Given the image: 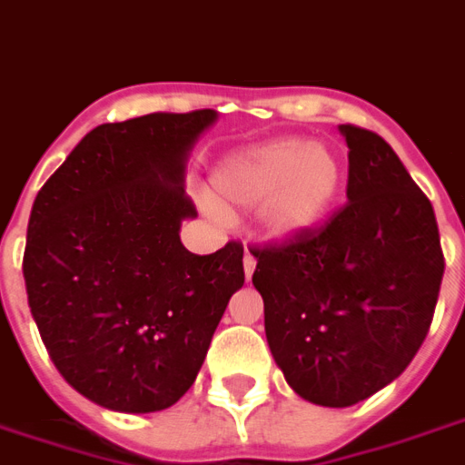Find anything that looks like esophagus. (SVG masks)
Instances as JSON below:
<instances>
[{
    "label": "esophagus",
    "mask_w": 465,
    "mask_h": 465,
    "mask_svg": "<svg viewBox=\"0 0 465 465\" xmlns=\"http://www.w3.org/2000/svg\"><path fill=\"white\" fill-rule=\"evenodd\" d=\"M253 271H256V259L246 251V253H243V273H246V278H251L253 276Z\"/></svg>",
    "instance_id": "esophagus-1"
}]
</instances>
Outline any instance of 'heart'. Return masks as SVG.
Here are the masks:
<instances>
[{
  "instance_id": "heart-1",
  "label": "heart",
  "mask_w": 465,
  "mask_h": 465,
  "mask_svg": "<svg viewBox=\"0 0 465 465\" xmlns=\"http://www.w3.org/2000/svg\"><path fill=\"white\" fill-rule=\"evenodd\" d=\"M342 182L338 154L322 143L273 140L223 157L212 192L223 206H259L266 236L285 242L318 226Z\"/></svg>"
}]
</instances>
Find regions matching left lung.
<instances>
[{"instance_id": "1", "label": "left lung", "mask_w": 465, "mask_h": 465, "mask_svg": "<svg viewBox=\"0 0 465 465\" xmlns=\"http://www.w3.org/2000/svg\"><path fill=\"white\" fill-rule=\"evenodd\" d=\"M347 204L311 232L251 249L271 355L295 394L352 407L404 372L443 278L434 206L372 130L340 125Z\"/></svg>"}]
</instances>
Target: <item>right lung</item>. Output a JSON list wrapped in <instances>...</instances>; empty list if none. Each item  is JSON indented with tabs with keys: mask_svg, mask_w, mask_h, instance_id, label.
Instances as JSON below:
<instances>
[{
	"mask_svg": "<svg viewBox=\"0 0 465 465\" xmlns=\"http://www.w3.org/2000/svg\"><path fill=\"white\" fill-rule=\"evenodd\" d=\"M214 110L105 123L74 147L34 199L24 249L31 315L61 377L113 411L147 414L194 384L243 246H182L197 216L184 164Z\"/></svg>",
	"mask_w": 465,
	"mask_h": 465,
	"instance_id": "add662e5",
	"label": "right lung"
}]
</instances>
